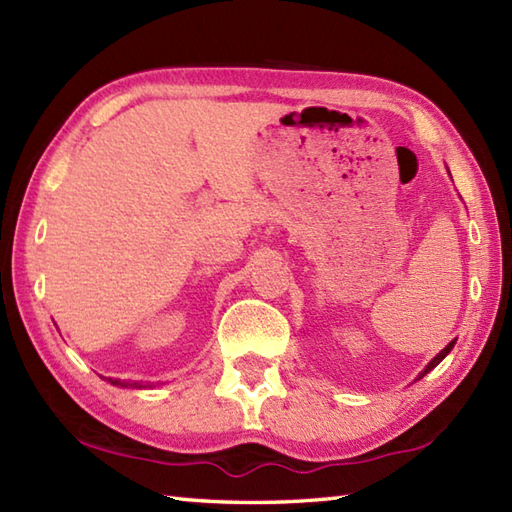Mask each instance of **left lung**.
Wrapping results in <instances>:
<instances>
[{
    "instance_id": "obj_1",
    "label": "left lung",
    "mask_w": 512,
    "mask_h": 512,
    "mask_svg": "<svg viewBox=\"0 0 512 512\" xmlns=\"http://www.w3.org/2000/svg\"><path fill=\"white\" fill-rule=\"evenodd\" d=\"M453 345H455V341H451V343H449L447 347H444V350H442V352H440V354H438L436 358H433V361H431V363H429L427 367H424V372L420 374V378H422L424 374H429V372H431V369H433V367H436V365H438V363L442 361V358H444V356H447V354H449V352L453 350Z\"/></svg>"
}]
</instances>
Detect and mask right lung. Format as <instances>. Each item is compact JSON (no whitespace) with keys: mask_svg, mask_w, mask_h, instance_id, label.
<instances>
[{"mask_svg":"<svg viewBox=\"0 0 512 512\" xmlns=\"http://www.w3.org/2000/svg\"><path fill=\"white\" fill-rule=\"evenodd\" d=\"M110 383H112V385H121V380H112V378H110ZM134 385H136V383H134Z\"/></svg>","mask_w":512,"mask_h":512,"instance_id":"add662e5","label":"right lung"}]
</instances>
